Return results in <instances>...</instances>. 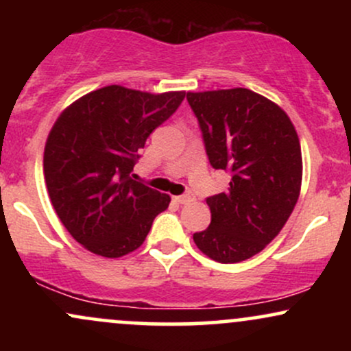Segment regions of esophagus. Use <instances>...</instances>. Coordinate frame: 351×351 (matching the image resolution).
I'll use <instances>...</instances> for the list:
<instances>
[{"mask_svg": "<svg viewBox=\"0 0 351 351\" xmlns=\"http://www.w3.org/2000/svg\"><path fill=\"white\" fill-rule=\"evenodd\" d=\"M173 201H175V203H178V204H186V203H189V201H193V196L191 195L175 196V198H173Z\"/></svg>", "mask_w": 351, "mask_h": 351, "instance_id": "esophagus-1", "label": "esophagus"}]
</instances>
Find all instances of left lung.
Listing matches in <instances>:
<instances>
[{
  "label": "left lung",
  "instance_id": "8db88e82",
  "mask_svg": "<svg viewBox=\"0 0 351 351\" xmlns=\"http://www.w3.org/2000/svg\"><path fill=\"white\" fill-rule=\"evenodd\" d=\"M186 100L211 167L231 173L226 191L206 198L211 224L193 239L216 263H241L263 251L295 208L299 136L279 106L249 88L188 92Z\"/></svg>",
  "mask_w": 351,
  "mask_h": 351
}]
</instances>
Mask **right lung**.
Here are the masks:
<instances>
[{
  "mask_svg": "<svg viewBox=\"0 0 351 351\" xmlns=\"http://www.w3.org/2000/svg\"><path fill=\"white\" fill-rule=\"evenodd\" d=\"M184 92L107 86L71 104L51 128L44 180L60 223L87 251L122 257L143 244L170 196L132 180L138 152Z\"/></svg>",
  "mask_w": 351,
  "mask_h": 351,
  "instance_id": "add662e5",
  "label": "right lung"
}]
</instances>
